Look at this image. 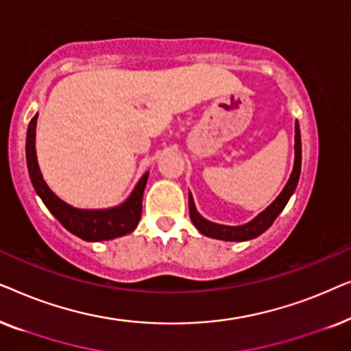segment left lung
Masks as SVG:
<instances>
[{"instance_id":"obj_1","label":"left lung","mask_w":351,"mask_h":351,"mask_svg":"<svg viewBox=\"0 0 351 351\" xmlns=\"http://www.w3.org/2000/svg\"><path fill=\"white\" fill-rule=\"evenodd\" d=\"M294 167H292L291 177L285 185V189L280 195L276 196V199L268 206L267 209H263L261 214H257L252 220H249L247 223L243 225H222L210 222V220L204 219L203 215L196 209L193 196L189 193V208H190V219L196 230L204 237L214 238V239H222V241H249V239L257 238L258 234H262L265 230L271 227V223L275 222V219L281 214V210L285 209L287 201L292 195H294L295 186L299 184L300 177V166H302V142H300V128L299 121H295V136H294Z\"/></svg>"}]
</instances>
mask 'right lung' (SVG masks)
I'll use <instances>...</instances> for the list:
<instances>
[{
  "label": "right lung",
  "mask_w": 351,
  "mask_h": 351,
  "mask_svg": "<svg viewBox=\"0 0 351 351\" xmlns=\"http://www.w3.org/2000/svg\"><path fill=\"white\" fill-rule=\"evenodd\" d=\"M36 121L38 113L32 118L30 124H28L27 131V145H25V155H27V167L28 174H30V180L35 189L36 195L43 199L49 213L69 230L75 237H78L84 241H107V239H114L124 234L131 233L136 230L141 220L142 214V198L143 190H145L148 172H145L138 182L134 186L131 195L123 201L121 204L113 206V208L107 209H80L73 208V206L65 203L60 199L54 191H52L47 184L43 179V174L38 166L36 158Z\"/></svg>",
  "instance_id": "right-lung-1"
}]
</instances>
